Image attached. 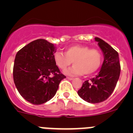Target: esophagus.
<instances>
[{"label": "esophagus", "instance_id": "34e87169", "mask_svg": "<svg viewBox=\"0 0 133 133\" xmlns=\"http://www.w3.org/2000/svg\"><path fill=\"white\" fill-rule=\"evenodd\" d=\"M67 78L69 80H70V81H72L74 79V78H72V77H67Z\"/></svg>", "mask_w": 133, "mask_h": 133}]
</instances>
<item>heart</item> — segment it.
<instances>
[{
  "label": "heart",
  "instance_id": "b5f03b06",
  "mask_svg": "<svg viewBox=\"0 0 133 133\" xmlns=\"http://www.w3.org/2000/svg\"><path fill=\"white\" fill-rule=\"evenodd\" d=\"M54 61L62 70H66L73 61L75 64L64 72L66 75H90L99 69L103 56L97 49H90L83 45H73L66 49L64 54L60 52L55 53Z\"/></svg>",
  "mask_w": 133,
  "mask_h": 133
}]
</instances>
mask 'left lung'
<instances>
[{
    "label": "left lung",
    "mask_w": 133,
    "mask_h": 133,
    "mask_svg": "<svg viewBox=\"0 0 133 133\" xmlns=\"http://www.w3.org/2000/svg\"><path fill=\"white\" fill-rule=\"evenodd\" d=\"M95 41L103 52L104 61L95 78L84 81L78 90L81 98L89 103H99L107 99L117 85L121 72L118 52L105 41L95 37Z\"/></svg>",
    "instance_id": "8db88e82"
}]
</instances>
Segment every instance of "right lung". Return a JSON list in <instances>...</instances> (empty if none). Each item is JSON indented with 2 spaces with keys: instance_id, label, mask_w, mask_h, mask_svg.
Masks as SVG:
<instances>
[{
  "instance_id": "obj_1",
  "label": "right lung",
  "mask_w": 133,
  "mask_h": 133,
  "mask_svg": "<svg viewBox=\"0 0 133 133\" xmlns=\"http://www.w3.org/2000/svg\"><path fill=\"white\" fill-rule=\"evenodd\" d=\"M56 51L53 44L44 39H37L16 53L14 83L20 95L32 104L49 101L56 94L61 81L66 78L54 61Z\"/></svg>"
}]
</instances>
